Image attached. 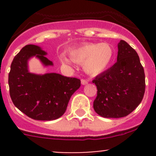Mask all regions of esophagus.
Wrapping results in <instances>:
<instances>
[{
  "label": "esophagus",
  "instance_id": "34e87169",
  "mask_svg": "<svg viewBox=\"0 0 156 156\" xmlns=\"http://www.w3.org/2000/svg\"><path fill=\"white\" fill-rule=\"evenodd\" d=\"M87 83H88L87 80L81 79V84H83V85H85V84H87Z\"/></svg>",
  "mask_w": 156,
  "mask_h": 156
}]
</instances>
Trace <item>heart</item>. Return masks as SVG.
<instances>
[{"instance_id": "1", "label": "heart", "mask_w": 156, "mask_h": 156, "mask_svg": "<svg viewBox=\"0 0 156 156\" xmlns=\"http://www.w3.org/2000/svg\"><path fill=\"white\" fill-rule=\"evenodd\" d=\"M69 55L75 63H83L86 73L97 75L108 68L114 58V50L108 43H86L69 50ZM59 60L62 65L72 66V61L66 56H61Z\"/></svg>"}]
</instances>
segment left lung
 <instances>
[{"label": "left lung", "instance_id": "8db88e82", "mask_svg": "<svg viewBox=\"0 0 156 156\" xmlns=\"http://www.w3.org/2000/svg\"><path fill=\"white\" fill-rule=\"evenodd\" d=\"M118 49L117 62L93 80L97 87L94 108L103 118L127 116L139 106L145 93V73L137 53L123 40Z\"/></svg>", "mask_w": 156, "mask_h": 156}]
</instances>
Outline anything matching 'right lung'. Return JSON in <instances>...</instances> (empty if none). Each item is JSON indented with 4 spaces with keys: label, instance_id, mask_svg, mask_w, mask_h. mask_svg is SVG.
Listing matches in <instances>:
<instances>
[{
    "label": "right lung",
    "instance_id": "right-lung-1",
    "mask_svg": "<svg viewBox=\"0 0 156 156\" xmlns=\"http://www.w3.org/2000/svg\"><path fill=\"white\" fill-rule=\"evenodd\" d=\"M40 47L29 44L14 57L9 73L8 84L12 103L31 119L51 121L65 113L72 94L80 87L81 81L57 73L36 75L28 69V61L35 56L44 66H53Z\"/></svg>",
    "mask_w": 156,
    "mask_h": 156
}]
</instances>
